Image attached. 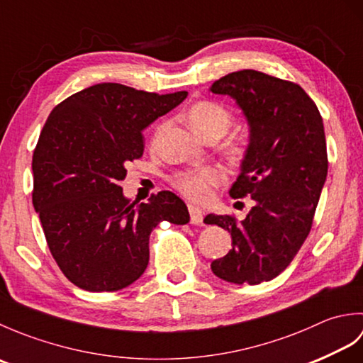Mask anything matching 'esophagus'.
<instances>
[{"label": "esophagus", "mask_w": 363, "mask_h": 363, "mask_svg": "<svg viewBox=\"0 0 363 363\" xmlns=\"http://www.w3.org/2000/svg\"><path fill=\"white\" fill-rule=\"evenodd\" d=\"M189 213H190V223L191 225H203V211L198 209L196 206H189Z\"/></svg>", "instance_id": "34e87169"}]
</instances>
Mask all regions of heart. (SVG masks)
I'll use <instances>...</instances> for the list:
<instances>
[{
	"instance_id": "heart-1",
	"label": "heart",
	"mask_w": 363,
	"mask_h": 363,
	"mask_svg": "<svg viewBox=\"0 0 363 363\" xmlns=\"http://www.w3.org/2000/svg\"><path fill=\"white\" fill-rule=\"evenodd\" d=\"M187 118L191 129L203 138L209 135L221 137L233 125V113L225 104L213 99H203L198 101L189 109ZM243 148L238 143H233L229 146V152L240 154ZM223 181L221 169L217 167L207 165L198 169H187V172H179L172 176V186L191 201L204 203L211 198L212 190L220 186Z\"/></svg>"
}]
</instances>
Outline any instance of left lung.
Instances as JSON below:
<instances>
[{
  "label": "left lung",
  "instance_id": "obj_1",
  "mask_svg": "<svg viewBox=\"0 0 363 363\" xmlns=\"http://www.w3.org/2000/svg\"><path fill=\"white\" fill-rule=\"evenodd\" d=\"M211 91L234 98L248 120L250 145L229 195L254 201L242 221L233 215L204 218L233 237V250L211 268L234 284L272 281L311 233L328 174L323 118L303 87L256 70L223 76Z\"/></svg>",
  "mask_w": 363,
  "mask_h": 363
}]
</instances>
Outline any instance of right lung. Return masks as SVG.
I'll list each match as a JSON object with an SVG mask.
<instances>
[{
	"label": "right lung",
	"mask_w": 363,
	"mask_h": 363,
	"mask_svg": "<svg viewBox=\"0 0 363 363\" xmlns=\"http://www.w3.org/2000/svg\"><path fill=\"white\" fill-rule=\"evenodd\" d=\"M186 98L103 82L51 111L33 156V204L54 260L79 289L128 287L148 267L151 230L190 221L172 191L135 206L118 186L143 156V129Z\"/></svg>",
	"instance_id": "obj_1"
}]
</instances>
